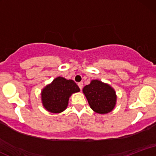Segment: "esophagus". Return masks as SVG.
I'll list each match as a JSON object with an SVG mask.
<instances>
[{
    "instance_id": "obj_1",
    "label": "esophagus",
    "mask_w": 156,
    "mask_h": 156,
    "mask_svg": "<svg viewBox=\"0 0 156 156\" xmlns=\"http://www.w3.org/2000/svg\"><path fill=\"white\" fill-rule=\"evenodd\" d=\"M78 86L79 87L80 89H82V88H83V82H79V83H78Z\"/></svg>"
}]
</instances>
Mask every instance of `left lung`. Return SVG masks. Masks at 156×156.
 Instances as JSON below:
<instances>
[{
    "label": "left lung",
    "mask_w": 156,
    "mask_h": 156,
    "mask_svg": "<svg viewBox=\"0 0 156 156\" xmlns=\"http://www.w3.org/2000/svg\"><path fill=\"white\" fill-rule=\"evenodd\" d=\"M91 108L101 114L111 112L115 107L117 95L115 90L108 83L92 80L83 89Z\"/></svg>",
    "instance_id": "left-lung-1"
}]
</instances>
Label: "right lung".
I'll return each instance as SVG.
<instances>
[{"label": "right lung", "instance_id": "obj_1", "mask_svg": "<svg viewBox=\"0 0 156 156\" xmlns=\"http://www.w3.org/2000/svg\"><path fill=\"white\" fill-rule=\"evenodd\" d=\"M78 92L80 89L74 80L57 77L42 89L41 92L42 105L48 112L58 114L67 108L72 94Z\"/></svg>", "mask_w": 156, "mask_h": 156}]
</instances>
